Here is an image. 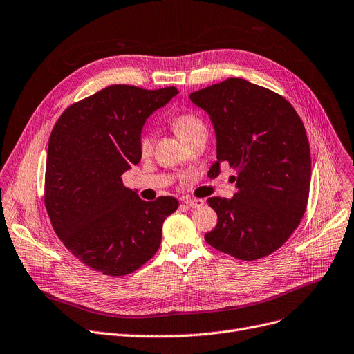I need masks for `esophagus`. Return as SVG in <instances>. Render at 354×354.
<instances>
[{"mask_svg":"<svg viewBox=\"0 0 354 354\" xmlns=\"http://www.w3.org/2000/svg\"><path fill=\"white\" fill-rule=\"evenodd\" d=\"M183 203L189 208H201L203 205V201L202 199H189V198H187L183 201Z\"/></svg>","mask_w":354,"mask_h":354,"instance_id":"1","label":"esophagus"}]
</instances>
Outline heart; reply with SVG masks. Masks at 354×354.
<instances>
[{
	"mask_svg": "<svg viewBox=\"0 0 354 354\" xmlns=\"http://www.w3.org/2000/svg\"><path fill=\"white\" fill-rule=\"evenodd\" d=\"M172 127L176 132V135L183 142L196 133L207 132V126L203 123V120L199 116L192 113H185V115L176 116L172 120ZM152 149H153V135L145 133L139 140V151L143 156H146L152 152Z\"/></svg>",
	"mask_w": 354,
	"mask_h": 354,
	"instance_id": "1",
	"label": "heart"
}]
</instances>
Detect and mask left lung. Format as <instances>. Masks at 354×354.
<instances>
[{"label":"left lung","mask_w":354,"mask_h":354,"mask_svg":"<svg viewBox=\"0 0 354 354\" xmlns=\"http://www.w3.org/2000/svg\"><path fill=\"white\" fill-rule=\"evenodd\" d=\"M211 118L216 162L235 169L234 198H209L218 215L207 243L234 258L254 261L280 248L299 227L307 208L311 158L304 124L277 93L231 77L191 93Z\"/></svg>","instance_id":"8db88e82"}]
</instances>
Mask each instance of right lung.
Instances as JSON below:
<instances>
[{
    "label": "right lung",
    "mask_w": 354,
    "mask_h": 354,
    "mask_svg": "<svg viewBox=\"0 0 354 354\" xmlns=\"http://www.w3.org/2000/svg\"><path fill=\"white\" fill-rule=\"evenodd\" d=\"M176 87L109 86L68 106L54 124L47 151L44 203L64 247L88 268L120 277L159 250L174 196L143 201L123 185L138 165L146 119L178 95Z\"/></svg>",
    "instance_id": "add662e5"
}]
</instances>
